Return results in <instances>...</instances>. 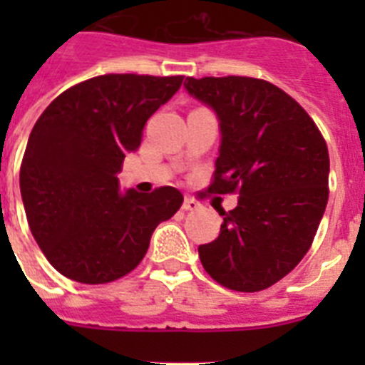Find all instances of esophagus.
<instances>
[{"label": "esophagus", "mask_w": 365, "mask_h": 365, "mask_svg": "<svg viewBox=\"0 0 365 365\" xmlns=\"http://www.w3.org/2000/svg\"><path fill=\"white\" fill-rule=\"evenodd\" d=\"M201 208V205H199L197 201L193 197H190V195H186L185 201H182V210L185 212H193V210H199Z\"/></svg>", "instance_id": "34e87169"}]
</instances>
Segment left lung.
I'll return each instance as SVG.
<instances>
[{"instance_id": "1", "label": "left lung", "mask_w": 365, "mask_h": 365, "mask_svg": "<svg viewBox=\"0 0 365 365\" xmlns=\"http://www.w3.org/2000/svg\"><path fill=\"white\" fill-rule=\"evenodd\" d=\"M185 87L219 122L208 192L240 193L234 210H217L221 232L199 247L201 263L232 291H263L311 248L329 199L327 144L305 109L265 80L206 76Z\"/></svg>"}]
</instances>
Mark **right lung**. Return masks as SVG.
I'll return each instance as SVG.
<instances>
[{
	"label": "right lung",
	"instance_id": "add662e5",
	"mask_svg": "<svg viewBox=\"0 0 365 365\" xmlns=\"http://www.w3.org/2000/svg\"><path fill=\"white\" fill-rule=\"evenodd\" d=\"M182 76L104 74L54 98L19 170L29 227L51 265L78 283H109L143 261L157 225L182 205L172 186L120 192L117 173Z\"/></svg>",
	"mask_w": 365,
	"mask_h": 365
}]
</instances>
